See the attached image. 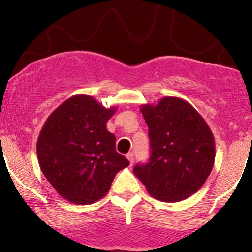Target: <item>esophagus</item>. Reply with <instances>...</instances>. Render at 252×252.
<instances>
[{"label":"esophagus","instance_id":"esophagus-1","mask_svg":"<svg viewBox=\"0 0 252 252\" xmlns=\"http://www.w3.org/2000/svg\"><path fill=\"white\" fill-rule=\"evenodd\" d=\"M126 158L129 160L130 166H132V163H134V154H132V153H128V154H126Z\"/></svg>","mask_w":252,"mask_h":252}]
</instances>
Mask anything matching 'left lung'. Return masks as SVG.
<instances>
[{
	"label": "left lung",
	"mask_w": 252,
	"mask_h": 252,
	"mask_svg": "<svg viewBox=\"0 0 252 252\" xmlns=\"http://www.w3.org/2000/svg\"><path fill=\"white\" fill-rule=\"evenodd\" d=\"M148 124L149 162L136 164L134 174L153 198L176 202L198 192L215 164V137L196 110L178 97L141 106Z\"/></svg>",
	"instance_id": "left-lung-1"
}]
</instances>
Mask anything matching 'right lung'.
I'll return each instance as SVG.
<instances>
[{
    "mask_svg": "<svg viewBox=\"0 0 252 252\" xmlns=\"http://www.w3.org/2000/svg\"><path fill=\"white\" fill-rule=\"evenodd\" d=\"M116 110L104 108L88 94H74L43 124L36 143L40 168L54 189L72 204L102 199L115 175L129 166L116 152L115 135L106 129Z\"/></svg>",
    "mask_w": 252,
    "mask_h": 252,
    "instance_id": "1",
    "label": "right lung"
}]
</instances>
